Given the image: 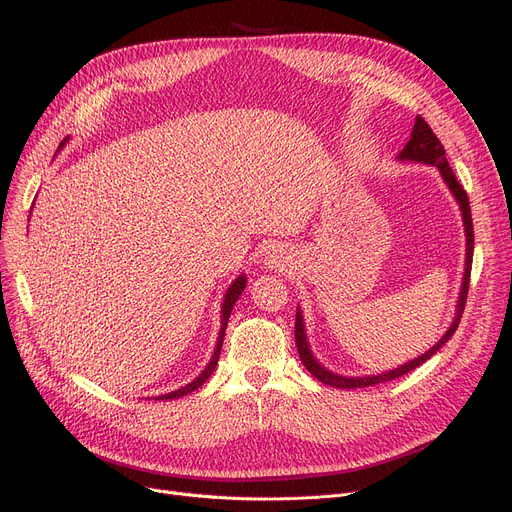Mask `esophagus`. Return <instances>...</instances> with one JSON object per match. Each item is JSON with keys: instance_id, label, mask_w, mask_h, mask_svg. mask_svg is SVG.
Segmentation results:
<instances>
[{"instance_id": "esophagus-1", "label": "esophagus", "mask_w": 512, "mask_h": 512, "mask_svg": "<svg viewBox=\"0 0 512 512\" xmlns=\"http://www.w3.org/2000/svg\"><path fill=\"white\" fill-rule=\"evenodd\" d=\"M290 255L288 251H284L282 247H272L270 251L265 253V259H263V265L267 267V270H288L290 267Z\"/></svg>"}]
</instances>
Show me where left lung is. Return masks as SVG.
I'll return each instance as SVG.
<instances>
[{
    "label": "left lung",
    "mask_w": 512,
    "mask_h": 512,
    "mask_svg": "<svg viewBox=\"0 0 512 512\" xmlns=\"http://www.w3.org/2000/svg\"><path fill=\"white\" fill-rule=\"evenodd\" d=\"M398 159L402 161H421V164H429V166H436L444 178V182L448 184V188L452 191L454 199L459 201L461 205V213H463V222H465V236H467V261H465V276H463V288H461V297H459V305H456V315L452 326L448 328V332L442 336V340L438 344H434L429 348L427 353H423L421 357L400 365L392 371L380 373V375H365V378H344V375L332 373L328 371L324 365H319L313 357V353L309 351V344H307V336H305V326H303V315L301 309H297V321H294V340H297V351L299 357L303 361V365L307 367V371L319 382H324L326 386L332 388H365V386H375V384H384L390 380L400 378V375H405L413 369H417L421 363H425L429 357H434L440 348L450 340V336L456 332L461 324V317L465 311V303H467V292H469V280H471V263H473V220H471V207H469V197L465 193V188L461 186V182L456 180L452 168L448 166V159H446V151L440 143V139L434 134V130L429 128V124L417 116L415 118V126L411 132V139L405 145V149L400 151Z\"/></svg>",
    "instance_id": "obj_1"
}]
</instances>
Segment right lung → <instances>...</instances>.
<instances>
[{
	"label": "right lung",
	"instance_id": "1",
	"mask_svg": "<svg viewBox=\"0 0 512 512\" xmlns=\"http://www.w3.org/2000/svg\"><path fill=\"white\" fill-rule=\"evenodd\" d=\"M64 143H66V139H64ZM245 286H247V278H245V276H238V278L232 282V286L228 288V292H226V297H224V305H222V330H220V338H218V344H215L213 357H211L209 365L205 367V371L199 375V378H195L191 384H186L184 388H178V390H174V392L161 394V396H157V400H172V398H180V396H184V394H191L193 390H197V388H201V386L205 384V380H207L209 375L213 373L215 365H218V359H220V351H222V344H224L226 326H228V317H230V313H232V307H234L236 299L240 297L242 290H245Z\"/></svg>",
	"mask_w": 512,
	"mask_h": 512
}]
</instances>
